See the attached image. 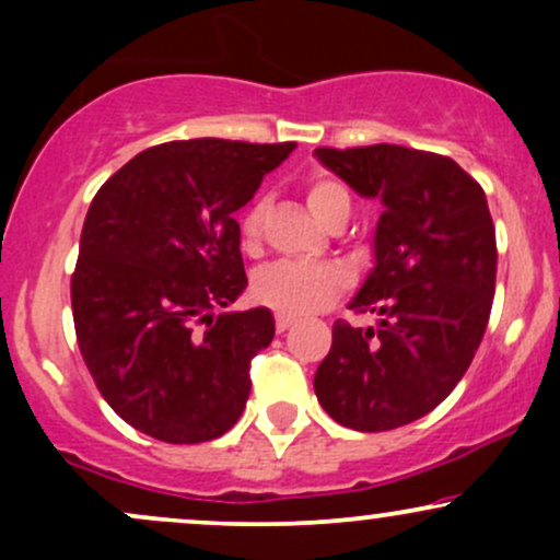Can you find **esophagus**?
<instances>
[{"mask_svg": "<svg viewBox=\"0 0 560 560\" xmlns=\"http://www.w3.org/2000/svg\"><path fill=\"white\" fill-rule=\"evenodd\" d=\"M294 324V318H289V316H284V313H276V331L279 334H284L289 326Z\"/></svg>", "mask_w": 560, "mask_h": 560, "instance_id": "1", "label": "esophagus"}]
</instances>
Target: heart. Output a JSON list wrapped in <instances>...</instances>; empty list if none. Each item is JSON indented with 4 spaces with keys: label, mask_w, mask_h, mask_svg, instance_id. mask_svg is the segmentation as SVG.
I'll use <instances>...</instances> for the list:
<instances>
[{
    "label": "heart",
    "mask_w": 560,
    "mask_h": 560,
    "mask_svg": "<svg viewBox=\"0 0 560 560\" xmlns=\"http://www.w3.org/2000/svg\"><path fill=\"white\" fill-rule=\"evenodd\" d=\"M305 202L324 226L342 229L350 221L355 199L342 178L320 171L307 178ZM268 213H271V199L258 195L240 215V240L247 253H255L262 244ZM345 289L347 273L331 262L307 266V262L279 260L253 276V298L284 316H313L326 311L342 298Z\"/></svg>",
    "instance_id": "obj_1"
}]
</instances>
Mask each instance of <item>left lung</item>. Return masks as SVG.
<instances>
[{"label": "left lung", "mask_w": 560, "mask_h": 560, "mask_svg": "<svg viewBox=\"0 0 560 560\" xmlns=\"http://www.w3.org/2000/svg\"><path fill=\"white\" fill-rule=\"evenodd\" d=\"M326 168L382 197L376 268L334 320L316 371L326 413L358 432H387L434 410L464 378L492 311L498 244L485 189L455 160L400 144L318 147Z\"/></svg>", "instance_id": "1"}]
</instances>
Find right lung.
<instances>
[{
  "label": "right lung",
  "instance_id": "add662e5",
  "mask_svg": "<svg viewBox=\"0 0 560 560\" xmlns=\"http://www.w3.org/2000/svg\"><path fill=\"white\" fill-rule=\"evenodd\" d=\"M292 150L165 141L128 160L89 205L70 276L75 339L96 389L139 432L195 445L240 421L273 316L213 311L247 287L234 213Z\"/></svg>",
  "mask_w": 560,
  "mask_h": 560
}]
</instances>
